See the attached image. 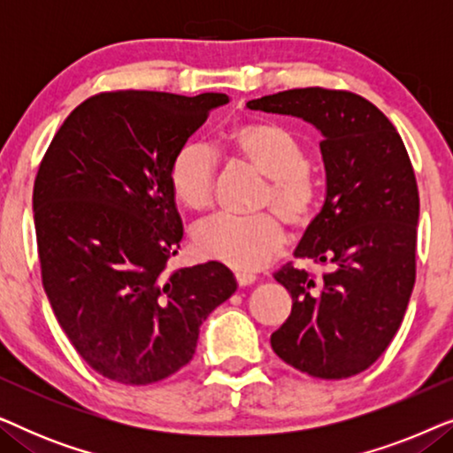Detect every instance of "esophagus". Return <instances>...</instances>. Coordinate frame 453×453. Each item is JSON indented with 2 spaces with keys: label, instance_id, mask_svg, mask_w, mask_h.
<instances>
[{
  "label": "esophagus",
  "instance_id": "esophagus-1",
  "mask_svg": "<svg viewBox=\"0 0 453 453\" xmlns=\"http://www.w3.org/2000/svg\"><path fill=\"white\" fill-rule=\"evenodd\" d=\"M234 278H237V284L239 287H247V284L256 282V274H251V272H245V270H237L234 272Z\"/></svg>",
  "mask_w": 453,
  "mask_h": 453
}]
</instances>
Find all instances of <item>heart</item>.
I'll return each instance as SVG.
<instances>
[{
  "label": "heart",
  "mask_w": 453,
  "mask_h": 453,
  "mask_svg": "<svg viewBox=\"0 0 453 453\" xmlns=\"http://www.w3.org/2000/svg\"><path fill=\"white\" fill-rule=\"evenodd\" d=\"M234 154L268 179L259 203L272 206L287 225L301 228L311 222L319 189L305 148L288 129L276 123H243L228 135ZM216 157L206 144L188 142L175 152L169 166L173 194L185 208L203 210L212 203ZM194 241L202 256L237 270H256L284 243V228L272 214H219L200 222Z\"/></svg>",
  "instance_id": "1"
}]
</instances>
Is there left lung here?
Returning a JSON list of instances; mask_svg holds the SVG:
<instances>
[{
	"instance_id": "left-lung-1",
	"label": "left lung",
	"mask_w": 453,
	"mask_h": 453,
	"mask_svg": "<svg viewBox=\"0 0 453 453\" xmlns=\"http://www.w3.org/2000/svg\"><path fill=\"white\" fill-rule=\"evenodd\" d=\"M247 109L311 123L326 169L324 206L295 256L330 272L319 280L290 264L276 272L293 309L272 349L319 380L361 373L392 342L414 287L418 189L404 142L375 104L344 90H284Z\"/></svg>"
}]
</instances>
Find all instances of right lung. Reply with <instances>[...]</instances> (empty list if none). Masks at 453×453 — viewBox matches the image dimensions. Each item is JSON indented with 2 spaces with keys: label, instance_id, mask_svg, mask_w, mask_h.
Listing matches in <instances>:
<instances>
[{
  "label": "right lung",
  "instance_id": "right-lung-1",
  "mask_svg": "<svg viewBox=\"0 0 453 453\" xmlns=\"http://www.w3.org/2000/svg\"><path fill=\"white\" fill-rule=\"evenodd\" d=\"M228 101L104 92L73 109L47 148L33 194L42 287L73 349L107 380L148 386L177 373L237 290L220 262L165 272L183 239L171 160Z\"/></svg>",
  "mask_w": 453,
  "mask_h": 453
}]
</instances>
